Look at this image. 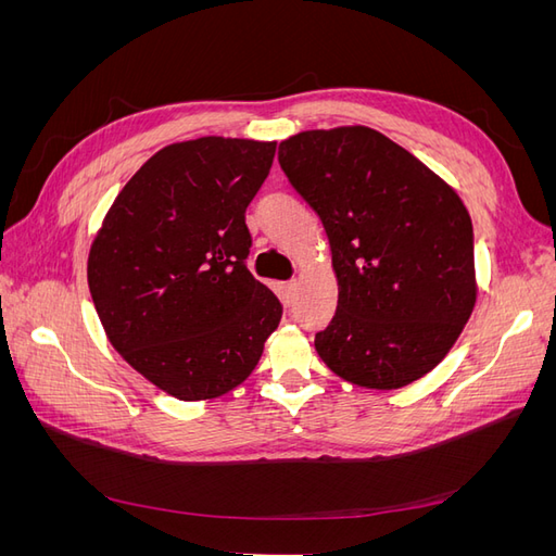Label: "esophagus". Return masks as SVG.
I'll return each mask as SVG.
<instances>
[{
    "label": "esophagus",
    "mask_w": 556,
    "mask_h": 556,
    "mask_svg": "<svg viewBox=\"0 0 556 556\" xmlns=\"http://www.w3.org/2000/svg\"><path fill=\"white\" fill-rule=\"evenodd\" d=\"M294 290H296V280H285V282H278V294H280V299L285 301V304H292Z\"/></svg>",
    "instance_id": "obj_1"
}]
</instances>
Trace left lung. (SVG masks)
<instances>
[{"label":"left lung","mask_w":556,"mask_h":556,"mask_svg":"<svg viewBox=\"0 0 556 556\" xmlns=\"http://www.w3.org/2000/svg\"><path fill=\"white\" fill-rule=\"evenodd\" d=\"M278 162L323 220L339 278L317 355L374 390L429 374L476 304L473 225L457 192L371 127L301 131Z\"/></svg>","instance_id":"left-lung-1"}]
</instances>
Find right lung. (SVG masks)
Listing matches in <instances>:
<instances>
[{
    "label": "right lung",
    "mask_w": 556,
    "mask_h": 556,
    "mask_svg": "<svg viewBox=\"0 0 556 556\" xmlns=\"http://www.w3.org/2000/svg\"><path fill=\"white\" fill-rule=\"evenodd\" d=\"M276 143L204 137L150 157L115 197L90 248L88 285L109 341L182 401L241 384L282 317L248 271L245 208Z\"/></svg>",
    "instance_id": "add662e5"
}]
</instances>
